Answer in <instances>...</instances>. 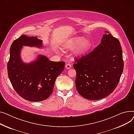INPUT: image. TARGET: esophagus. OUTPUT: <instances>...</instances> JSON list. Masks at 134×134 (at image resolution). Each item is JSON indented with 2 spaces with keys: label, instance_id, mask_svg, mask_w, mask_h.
<instances>
[{
  "label": "esophagus",
  "instance_id": "34e87169",
  "mask_svg": "<svg viewBox=\"0 0 134 134\" xmlns=\"http://www.w3.org/2000/svg\"><path fill=\"white\" fill-rule=\"evenodd\" d=\"M71 64H70V63H67V64H66V65H65V68H66V69H70L71 68Z\"/></svg>",
  "mask_w": 134,
  "mask_h": 134
}]
</instances>
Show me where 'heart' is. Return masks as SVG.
<instances>
[{
	"instance_id": "1",
	"label": "heart",
	"mask_w": 134,
	"mask_h": 134,
	"mask_svg": "<svg viewBox=\"0 0 134 134\" xmlns=\"http://www.w3.org/2000/svg\"><path fill=\"white\" fill-rule=\"evenodd\" d=\"M91 43L84 37H78L69 39L65 45L68 49H74L77 47L75 53L77 55H83L87 52L91 48Z\"/></svg>"
}]
</instances>
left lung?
<instances>
[{"instance_id": "obj_1", "label": "left lung", "mask_w": 134, "mask_h": 134, "mask_svg": "<svg viewBox=\"0 0 134 134\" xmlns=\"http://www.w3.org/2000/svg\"><path fill=\"white\" fill-rule=\"evenodd\" d=\"M94 50L75 59L76 87L89 100H98L111 93L119 83L123 71L122 50L120 41L109 32Z\"/></svg>"}]
</instances>
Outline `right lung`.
<instances>
[{
    "label": "right lung",
    "mask_w": 134,
    "mask_h": 134,
    "mask_svg": "<svg viewBox=\"0 0 134 134\" xmlns=\"http://www.w3.org/2000/svg\"><path fill=\"white\" fill-rule=\"evenodd\" d=\"M42 41L37 37L21 36L12 43L7 63L8 76L18 95L27 100L46 99L52 93L55 81L64 69V62H52L39 55L37 60L25 63L20 57L23 46L41 48Z\"/></svg>",
    "instance_id": "obj_1"
}]
</instances>
